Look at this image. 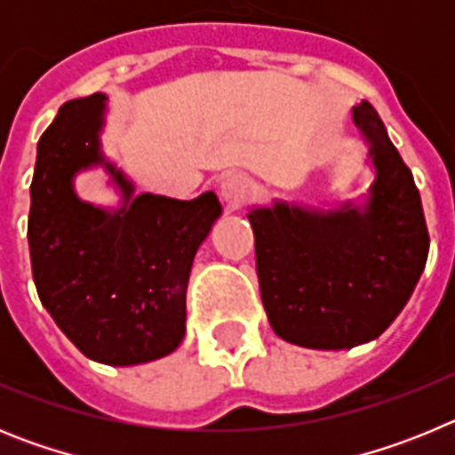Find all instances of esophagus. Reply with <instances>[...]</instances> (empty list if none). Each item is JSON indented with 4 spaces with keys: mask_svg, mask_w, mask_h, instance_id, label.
<instances>
[{
    "mask_svg": "<svg viewBox=\"0 0 455 455\" xmlns=\"http://www.w3.org/2000/svg\"><path fill=\"white\" fill-rule=\"evenodd\" d=\"M220 198L225 200L228 207H239L243 203L248 193H251V180L241 172H228L223 180H220Z\"/></svg>",
    "mask_w": 455,
    "mask_h": 455,
    "instance_id": "esophagus-1",
    "label": "esophagus"
}]
</instances>
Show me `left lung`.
Returning a JSON list of instances; mask_svg holds the SVG:
<instances>
[{"label":"left lung","instance_id":"1","mask_svg":"<svg viewBox=\"0 0 455 455\" xmlns=\"http://www.w3.org/2000/svg\"><path fill=\"white\" fill-rule=\"evenodd\" d=\"M376 180L367 204L255 207L259 291L268 323L289 344L339 351L389 328L424 273L428 230L412 172L369 102L353 107Z\"/></svg>","mask_w":455,"mask_h":455}]
</instances>
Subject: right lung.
Returning <instances> with one entry per match:
<instances>
[{"instance_id":"1","label":"right lung","mask_w":455,"mask_h":455,"mask_svg":"<svg viewBox=\"0 0 455 455\" xmlns=\"http://www.w3.org/2000/svg\"><path fill=\"white\" fill-rule=\"evenodd\" d=\"M107 95L59 108L38 140L29 209L31 273L40 303L86 357L114 367L150 363L180 347L187 284L220 203L134 193L100 146ZM104 165L124 193L118 210L84 204L71 180Z\"/></svg>"}]
</instances>
